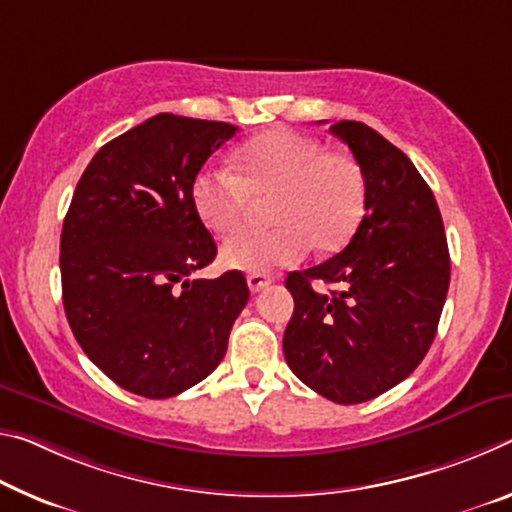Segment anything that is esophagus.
I'll list each match as a JSON object with an SVG mask.
<instances>
[{
  "instance_id": "esophagus-1",
  "label": "esophagus",
  "mask_w": 512,
  "mask_h": 512,
  "mask_svg": "<svg viewBox=\"0 0 512 512\" xmlns=\"http://www.w3.org/2000/svg\"><path fill=\"white\" fill-rule=\"evenodd\" d=\"M269 285H271V275H266V273H250L248 275V287H250V291H255V294Z\"/></svg>"
}]
</instances>
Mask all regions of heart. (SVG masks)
<instances>
[{
  "label": "heart",
  "instance_id": "heart-1",
  "mask_svg": "<svg viewBox=\"0 0 512 512\" xmlns=\"http://www.w3.org/2000/svg\"><path fill=\"white\" fill-rule=\"evenodd\" d=\"M271 193L275 225L227 239L221 259L230 269L262 273L298 264L312 246L342 248L362 221L367 186L351 154L285 127L253 136L232 154V168H209L193 184L200 218L221 237L239 230L250 198Z\"/></svg>",
  "mask_w": 512,
  "mask_h": 512
}]
</instances>
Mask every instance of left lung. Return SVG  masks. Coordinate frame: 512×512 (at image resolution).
Returning a JSON list of instances; mask_svg holds the SVG:
<instances>
[{
    "mask_svg": "<svg viewBox=\"0 0 512 512\" xmlns=\"http://www.w3.org/2000/svg\"><path fill=\"white\" fill-rule=\"evenodd\" d=\"M367 186L364 216L328 262L287 275L294 314L282 339L289 369L326 399H376L419 367L449 291L451 259L433 191L415 164L376 129L330 125ZM312 281L330 284L316 292Z\"/></svg>",
    "mask_w": 512,
    "mask_h": 512,
    "instance_id": "left-lung-1",
    "label": "left lung"
}]
</instances>
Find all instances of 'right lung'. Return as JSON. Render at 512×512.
<instances>
[{
  "label": "right lung",
  "mask_w": 512,
  "mask_h": 512,
  "mask_svg": "<svg viewBox=\"0 0 512 512\" xmlns=\"http://www.w3.org/2000/svg\"><path fill=\"white\" fill-rule=\"evenodd\" d=\"M234 134L218 120L148 118L97 150L63 221V307L75 339L113 383L145 399L207 378L248 303L241 271L191 278L216 257L193 182Z\"/></svg>",
  "instance_id": "right-lung-1"
}]
</instances>
